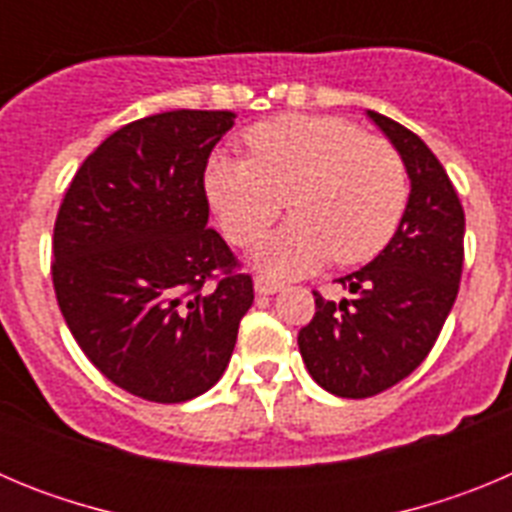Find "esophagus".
Wrapping results in <instances>:
<instances>
[{"label": "esophagus", "mask_w": 512, "mask_h": 512, "mask_svg": "<svg viewBox=\"0 0 512 512\" xmlns=\"http://www.w3.org/2000/svg\"><path fill=\"white\" fill-rule=\"evenodd\" d=\"M282 289H284V282H279V279L264 277V274L256 277V292H259V295H277V292H282Z\"/></svg>", "instance_id": "esophagus-1"}]
</instances>
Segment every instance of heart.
Instances as JSON below:
<instances>
[{"instance_id": "b5f03b06", "label": "heart", "mask_w": 512, "mask_h": 512, "mask_svg": "<svg viewBox=\"0 0 512 512\" xmlns=\"http://www.w3.org/2000/svg\"><path fill=\"white\" fill-rule=\"evenodd\" d=\"M248 156L217 153L207 194L230 243L251 248L279 220L295 217L261 246L259 266L300 277L333 256L338 264L374 259L408 207L405 161L390 140L364 135L333 115H279L246 133Z\"/></svg>"}]
</instances>
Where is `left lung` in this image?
<instances>
[{"mask_svg": "<svg viewBox=\"0 0 512 512\" xmlns=\"http://www.w3.org/2000/svg\"><path fill=\"white\" fill-rule=\"evenodd\" d=\"M405 161L410 200L392 241L364 269L338 279L351 297L315 295V315L297 343L307 372L330 395L374 397L431 354L459 295L464 207L449 174L423 140L369 110Z\"/></svg>", "mask_w": 512, "mask_h": 512, "instance_id": "8db88e82", "label": "left lung"}]
</instances>
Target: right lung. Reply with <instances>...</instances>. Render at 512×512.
Here are the masks:
<instances>
[{"mask_svg": "<svg viewBox=\"0 0 512 512\" xmlns=\"http://www.w3.org/2000/svg\"><path fill=\"white\" fill-rule=\"evenodd\" d=\"M233 112L135 120L94 148L53 228L61 315L120 390L174 405L200 397L233 356L253 279L207 228L205 169Z\"/></svg>", "mask_w": 512, "mask_h": 512, "instance_id": "obj_1", "label": "right lung"}]
</instances>
